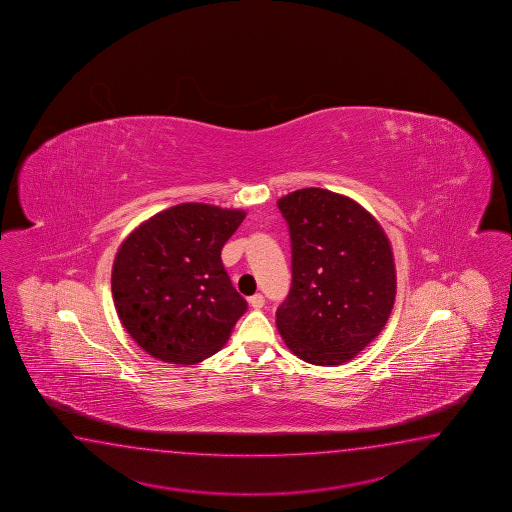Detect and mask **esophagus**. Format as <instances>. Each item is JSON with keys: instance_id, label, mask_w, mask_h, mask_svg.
Instances as JSON below:
<instances>
[{"instance_id": "obj_1", "label": "esophagus", "mask_w": 512, "mask_h": 512, "mask_svg": "<svg viewBox=\"0 0 512 512\" xmlns=\"http://www.w3.org/2000/svg\"><path fill=\"white\" fill-rule=\"evenodd\" d=\"M249 303H251L252 309H261L265 305V298L261 294H254L249 298Z\"/></svg>"}]
</instances>
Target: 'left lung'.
Returning a JSON list of instances; mask_svg holds the SVG:
<instances>
[{
	"mask_svg": "<svg viewBox=\"0 0 512 512\" xmlns=\"http://www.w3.org/2000/svg\"><path fill=\"white\" fill-rule=\"evenodd\" d=\"M289 225L292 285L276 311L281 338L300 360L341 365L391 316L396 269L391 241L360 203L325 189L278 200Z\"/></svg>",
	"mask_w": 512,
	"mask_h": 512,
	"instance_id": "left-lung-1",
	"label": "left lung"
}]
</instances>
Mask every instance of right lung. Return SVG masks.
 <instances>
[{
	"mask_svg": "<svg viewBox=\"0 0 512 512\" xmlns=\"http://www.w3.org/2000/svg\"><path fill=\"white\" fill-rule=\"evenodd\" d=\"M240 209L181 203L125 238L112 265L121 325L154 358L192 365L220 351L247 301L232 287L221 249Z\"/></svg>",
	"mask_w": 512,
	"mask_h": 512,
	"instance_id": "right-lung-1",
	"label": "right lung"
}]
</instances>
